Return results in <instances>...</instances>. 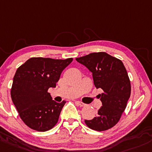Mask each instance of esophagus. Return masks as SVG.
<instances>
[{
    "label": "esophagus",
    "instance_id": "esophagus-1",
    "mask_svg": "<svg viewBox=\"0 0 152 152\" xmlns=\"http://www.w3.org/2000/svg\"><path fill=\"white\" fill-rule=\"evenodd\" d=\"M77 104L79 105V106H81V107H83V106H85L86 105V104L85 103H82V102H81V101H78L77 102Z\"/></svg>",
    "mask_w": 152,
    "mask_h": 152
}]
</instances>
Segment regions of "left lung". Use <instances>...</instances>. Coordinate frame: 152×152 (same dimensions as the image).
Listing matches in <instances>:
<instances>
[{
  "label": "left lung",
  "mask_w": 152,
  "mask_h": 152,
  "mask_svg": "<svg viewBox=\"0 0 152 152\" xmlns=\"http://www.w3.org/2000/svg\"><path fill=\"white\" fill-rule=\"evenodd\" d=\"M76 60L92 72L95 87L103 92L99 95L103 105L97 116L84 122L94 130L111 129L119 121L130 97V81L124 64L103 52H93Z\"/></svg>",
  "instance_id": "obj_1"
}]
</instances>
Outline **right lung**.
I'll return each mask as SVG.
<instances>
[{"instance_id": "1", "label": "right lung", "mask_w": 152, "mask_h": 152, "mask_svg": "<svg viewBox=\"0 0 152 152\" xmlns=\"http://www.w3.org/2000/svg\"><path fill=\"white\" fill-rule=\"evenodd\" d=\"M73 58L31 57L17 68L11 97L23 122L33 130H49L56 125L65 102L52 100L48 89L55 87L62 71Z\"/></svg>"}]
</instances>
